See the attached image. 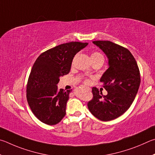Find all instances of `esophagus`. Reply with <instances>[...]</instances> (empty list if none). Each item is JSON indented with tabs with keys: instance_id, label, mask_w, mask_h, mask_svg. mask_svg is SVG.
Wrapping results in <instances>:
<instances>
[{
	"instance_id": "obj_1",
	"label": "esophagus",
	"mask_w": 155,
	"mask_h": 155,
	"mask_svg": "<svg viewBox=\"0 0 155 155\" xmlns=\"http://www.w3.org/2000/svg\"><path fill=\"white\" fill-rule=\"evenodd\" d=\"M86 88H87L88 91H91V88H89V87H86Z\"/></svg>"
}]
</instances>
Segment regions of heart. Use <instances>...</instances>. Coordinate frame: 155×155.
I'll use <instances>...</instances> for the list:
<instances>
[{
	"label": "heart",
	"instance_id": "1",
	"mask_svg": "<svg viewBox=\"0 0 155 155\" xmlns=\"http://www.w3.org/2000/svg\"><path fill=\"white\" fill-rule=\"evenodd\" d=\"M91 59L93 62H95V61H104V56L101 53L99 52V51H93V53L91 54ZM80 78L84 80V82L85 84H88V80L86 78L83 77V76H80Z\"/></svg>",
	"mask_w": 155,
	"mask_h": 155
}]
</instances>
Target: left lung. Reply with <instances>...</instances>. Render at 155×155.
Instances as JSON below:
<instances>
[{
  "label": "left lung",
  "instance_id": "8db88e82",
  "mask_svg": "<svg viewBox=\"0 0 155 155\" xmlns=\"http://www.w3.org/2000/svg\"><path fill=\"white\" fill-rule=\"evenodd\" d=\"M93 42L109 60V68L100 80L107 94L103 95L98 88L93 87V97L87 105L97 118L112 120L123 114L135 99L140 85V69L128 49L110 41Z\"/></svg>",
  "mask_w": 155,
  "mask_h": 155
}]
</instances>
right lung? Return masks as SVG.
I'll return each instance as SVG.
<instances>
[{"mask_svg":"<svg viewBox=\"0 0 155 155\" xmlns=\"http://www.w3.org/2000/svg\"><path fill=\"white\" fill-rule=\"evenodd\" d=\"M88 43H62L40 54L32 66L26 85V99L33 114L48 125L66 114L71 90H58L59 78L69 73L73 57Z\"/></svg>","mask_w":155,"mask_h":155,"instance_id":"obj_1","label":"right lung"}]
</instances>
